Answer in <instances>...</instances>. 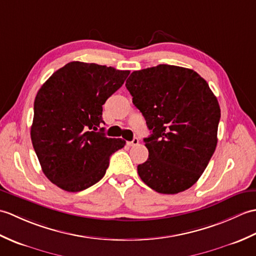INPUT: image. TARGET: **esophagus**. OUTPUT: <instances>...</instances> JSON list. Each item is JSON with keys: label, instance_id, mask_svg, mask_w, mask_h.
<instances>
[{"label": "esophagus", "instance_id": "esophagus-1", "mask_svg": "<svg viewBox=\"0 0 256 256\" xmlns=\"http://www.w3.org/2000/svg\"><path fill=\"white\" fill-rule=\"evenodd\" d=\"M138 138H134L131 142H128V145H130V146H136L138 144Z\"/></svg>", "mask_w": 256, "mask_h": 256}]
</instances>
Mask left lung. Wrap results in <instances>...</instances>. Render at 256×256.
Segmentation results:
<instances>
[{
    "label": "left lung",
    "instance_id": "1",
    "mask_svg": "<svg viewBox=\"0 0 256 256\" xmlns=\"http://www.w3.org/2000/svg\"><path fill=\"white\" fill-rule=\"evenodd\" d=\"M152 134L148 158L138 166L155 192L175 194L197 182L218 143L220 106L192 69L158 64L133 72L125 84Z\"/></svg>",
    "mask_w": 256,
    "mask_h": 256
}]
</instances>
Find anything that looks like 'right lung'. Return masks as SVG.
I'll return each instance as SVG.
<instances>
[{"label":"right lung","instance_id":"obj_1","mask_svg":"<svg viewBox=\"0 0 256 256\" xmlns=\"http://www.w3.org/2000/svg\"><path fill=\"white\" fill-rule=\"evenodd\" d=\"M128 70L72 62L38 90L30 128L32 148L45 176L57 187L77 192L106 175L110 156L122 138L96 132L102 106L120 89Z\"/></svg>","mask_w":256,"mask_h":256}]
</instances>
